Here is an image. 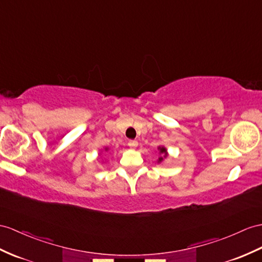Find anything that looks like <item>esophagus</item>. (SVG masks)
Masks as SVG:
<instances>
[{
  "instance_id": "obj_1",
  "label": "esophagus",
  "mask_w": 262,
  "mask_h": 262,
  "mask_svg": "<svg viewBox=\"0 0 262 262\" xmlns=\"http://www.w3.org/2000/svg\"><path fill=\"white\" fill-rule=\"evenodd\" d=\"M127 145L131 146V148H137V146H138V141H136V140H129V142H127Z\"/></svg>"
}]
</instances>
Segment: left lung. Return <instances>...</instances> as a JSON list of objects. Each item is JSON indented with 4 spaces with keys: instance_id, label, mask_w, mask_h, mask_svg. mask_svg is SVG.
Wrapping results in <instances>:
<instances>
[{
    "instance_id": "obj_1",
    "label": "left lung",
    "mask_w": 262,
    "mask_h": 262,
    "mask_svg": "<svg viewBox=\"0 0 262 262\" xmlns=\"http://www.w3.org/2000/svg\"><path fill=\"white\" fill-rule=\"evenodd\" d=\"M159 150H160V153H161V156H162V157L159 158V162H161L163 160V158L167 157V150H165L164 148H159Z\"/></svg>"
}]
</instances>
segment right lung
<instances>
[{
  "label": "right lung",
  "instance_id": "add662e5",
  "mask_svg": "<svg viewBox=\"0 0 262 262\" xmlns=\"http://www.w3.org/2000/svg\"><path fill=\"white\" fill-rule=\"evenodd\" d=\"M105 150H107V149H105Z\"/></svg>",
  "mask_w": 262,
  "mask_h": 262
}]
</instances>
